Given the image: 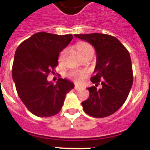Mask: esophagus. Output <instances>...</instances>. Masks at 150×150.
I'll use <instances>...</instances> for the list:
<instances>
[{
  "instance_id": "1",
  "label": "esophagus",
  "mask_w": 150,
  "mask_h": 150,
  "mask_svg": "<svg viewBox=\"0 0 150 150\" xmlns=\"http://www.w3.org/2000/svg\"><path fill=\"white\" fill-rule=\"evenodd\" d=\"M82 87L80 86H78V85H75V86H74V88L76 90H79Z\"/></svg>"
}]
</instances>
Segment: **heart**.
<instances>
[{
	"instance_id": "b5f03b06",
	"label": "heart",
	"mask_w": 150,
	"mask_h": 150,
	"mask_svg": "<svg viewBox=\"0 0 150 150\" xmlns=\"http://www.w3.org/2000/svg\"><path fill=\"white\" fill-rule=\"evenodd\" d=\"M76 50L80 55H83V54L86 53L88 51L93 50L92 47L90 46L88 43L81 42L76 44ZM87 72L85 71H72L71 74H69V76L73 79L74 81L76 83H81L84 80V79L86 77Z\"/></svg>"
}]
</instances>
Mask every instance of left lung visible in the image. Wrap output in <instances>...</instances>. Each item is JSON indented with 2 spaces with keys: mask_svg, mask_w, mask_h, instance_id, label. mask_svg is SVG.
<instances>
[{
  "mask_svg": "<svg viewBox=\"0 0 150 150\" xmlns=\"http://www.w3.org/2000/svg\"><path fill=\"white\" fill-rule=\"evenodd\" d=\"M88 42L96 51V65L91 81L98 86L87 88L89 97L82 102L83 110L92 117L110 116L126 100L133 83L130 54L117 38L104 34H74Z\"/></svg>",
  "mask_w": 150,
  "mask_h": 150,
  "instance_id": "1",
  "label": "left lung"
}]
</instances>
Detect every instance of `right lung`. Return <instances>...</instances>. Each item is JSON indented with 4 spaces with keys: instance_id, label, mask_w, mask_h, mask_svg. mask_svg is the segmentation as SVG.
<instances>
[{
    "instance_id": "right-lung-1",
    "label": "right lung",
    "mask_w": 150,
    "mask_h": 150,
    "mask_svg": "<svg viewBox=\"0 0 150 150\" xmlns=\"http://www.w3.org/2000/svg\"><path fill=\"white\" fill-rule=\"evenodd\" d=\"M72 34L57 35L46 32L33 34L16 49L12 70L17 93L31 113L39 117L57 114L66 94L74 88L67 79L55 84L47 80L58 65L61 52L71 43Z\"/></svg>"
}]
</instances>
